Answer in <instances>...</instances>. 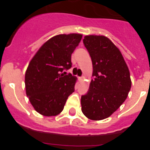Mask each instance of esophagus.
Wrapping results in <instances>:
<instances>
[{
    "mask_svg": "<svg viewBox=\"0 0 150 150\" xmlns=\"http://www.w3.org/2000/svg\"><path fill=\"white\" fill-rule=\"evenodd\" d=\"M79 81H83L84 80V76H81V77H79Z\"/></svg>",
    "mask_w": 150,
    "mask_h": 150,
    "instance_id": "34e87169",
    "label": "esophagus"
}]
</instances>
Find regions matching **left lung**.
Wrapping results in <instances>:
<instances>
[{"instance_id": "1", "label": "left lung", "mask_w": 150, "mask_h": 150, "mask_svg": "<svg viewBox=\"0 0 150 150\" xmlns=\"http://www.w3.org/2000/svg\"><path fill=\"white\" fill-rule=\"evenodd\" d=\"M91 56L93 73L89 88L81 97L82 112L91 120L109 117L122 104L132 86L130 72L121 52L104 36L83 39Z\"/></svg>"}]
</instances>
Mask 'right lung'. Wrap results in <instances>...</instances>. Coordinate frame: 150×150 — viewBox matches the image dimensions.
<instances>
[{"mask_svg": "<svg viewBox=\"0 0 150 150\" xmlns=\"http://www.w3.org/2000/svg\"><path fill=\"white\" fill-rule=\"evenodd\" d=\"M83 35L59 34L50 38L30 60L25 73L26 95L34 110L45 116L59 115L74 91L76 77L66 74L71 54Z\"/></svg>", "mask_w": 150, "mask_h": 150, "instance_id": "obj_1", "label": "right lung"}]
</instances>
